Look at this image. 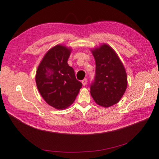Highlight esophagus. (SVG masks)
I'll return each instance as SVG.
<instances>
[{"instance_id": "obj_1", "label": "esophagus", "mask_w": 159, "mask_h": 159, "mask_svg": "<svg viewBox=\"0 0 159 159\" xmlns=\"http://www.w3.org/2000/svg\"><path fill=\"white\" fill-rule=\"evenodd\" d=\"M87 82H88V79H84L83 80H82V83H83V85L85 86V85H86V84H87Z\"/></svg>"}]
</instances>
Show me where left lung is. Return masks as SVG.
I'll list each match as a JSON object with an SVG mask.
<instances>
[{"instance_id":"obj_1","label":"left lung","mask_w":159,"mask_h":159,"mask_svg":"<svg viewBox=\"0 0 159 159\" xmlns=\"http://www.w3.org/2000/svg\"><path fill=\"white\" fill-rule=\"evenodd\" d=\"M96 61L94 80L89 85L94 101L108 107L117 103L125 93L127 79L125 68L114 49L102 45L92 51Z\"/></svg>"}]
</instances>
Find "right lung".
I'll use <instances>...</instances> for the list:
<instances>
[{
  "label": "right lung",
  "mask_w": 159,
  "mask_h": 159,
  "mask_svg": "<svg viewBox=\"0 0 159 159\" xmlns=\"http://www.w3.org/2000/svg\"><path fill=\"white\" fill-rule=\"evenodd\" d=\"M70 49L57 45L47 52L36 74V83L47 103L58 110L70 106L76 98L82 83L67 64Z\"/></svg>",
  "instance_id": "right-lung-1"
}]
</instances>
